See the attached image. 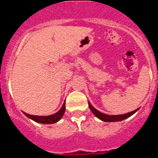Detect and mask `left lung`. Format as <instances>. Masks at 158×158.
<instances>
[{"label": "left lung", "instance_id": "obj_1", "mask_svg": "<svg viewBox=\"0 0 158 158\" xmlns=\"http://www.w3.org/2000/svg\"><path fill=\"white\" fill-rule=\"evenodd\" d=\"M88 105H89V109L91 110V111L94 114V115H96L98 118L100 120H102V121L105 122H114V121H120V120H123L124 119H127L129 117L132 116L133 114H135L138 111L139 108H137L135 109V111H131V112H129L127 114H120V115H108V114H103L100 111H97L96 108L93 107L90 103L88 102Z\"/></svg>", "mask_w": 158, "mask_h": 158}]
</instances>
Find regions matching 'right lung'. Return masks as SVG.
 Returning <instances> with one entry per match:
<instances>
[{
    "label": "right lung",
    "instance_id": "right-lung-1",
    "mask_svg": "<svg viewBox=\"0 0 158 158\" xmlns=\"http://www.w3.org/2000/svg\"><path fill=\"white\" fill-rule=\"evenodd\" d=\"M65 111V102L63 103V106H62L61 109L59 111H57L56 113L54 114L49 115V116H36V115H31L28 114L27 113H24L25 116L28 117L30 119L33 120L34 121L38 122V123H46V124H51V123H54L58 122L59 120L62 118V117L63 116L64 113Z\"/></svg>",
    "mask_w": 158,
    "mask_h": 158
}]
</instances>
